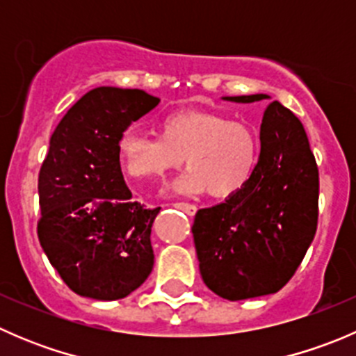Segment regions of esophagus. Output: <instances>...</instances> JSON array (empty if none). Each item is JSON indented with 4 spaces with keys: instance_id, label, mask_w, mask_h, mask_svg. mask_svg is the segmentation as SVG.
Listing matches in <instances>:
<instances>
[{
    "instance_id": "esophagus-1",
    "label": "esophagus",
    "mask_w": 356,
    "mask_h": 356,
    "mask_svg": "<svg viewBox=\"0 0 356 356\" xmlns=\"http://www.w3.org/2000/svg\"><path fill=\"white\" fill-rule=\"evenodd\" d=\"M174 207L179 208V210L186 211L188 215H195L196 213V207H195V204H191V203H174Z\"/></svg>"
}]
</instances>
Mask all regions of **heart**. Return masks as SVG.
I'll return each instance as SVG.
<instances>
[{
  "label": "heart",
  "mask_w": 356,
  "mask_h": 356,
  "mask_svg": "<svg viewBox=\"0 0 356 356\" xmlns=\"http://www.w3.org/2000/svg\"><path fill=\"white\" fill-rule=\"evenodd\" d=\"M260 136L246 120L218 111H175L158 124V138L127 131L118 141V160L136 181H161L168 172L189 168L172 189L208 191L215 200L232 198L253 179L260 161Z\"/></svg>",
  "instance_id": "1"
}]
</instances>
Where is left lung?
<instances>
[{"label": "left lung", "mask_w": 356, "mask_h": 356, "mask_svg": "<svg viewBox=\"0 0 356 356\" xmlns=\"http://www.w3.org/2000/svg\"><path fill=\"white\" fill-rule=\"evenodd\" d=\"M260 143V161L250 184L224 203L196 211L191 227L201 277L224 300H248L284 288L317 231L318 168L301 122L279 102L268 103Z\"/></svg>", "instance_id": "8db88e82"}]
</instances>
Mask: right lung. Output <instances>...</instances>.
Masks as SVG:
<instances>
[{
  "instance_id": "1",
  "label": "right lung",
  "mask_w": 356,
  "mask_h": 356,
  "mask_svg": "<svg viewBox=\"0 0 356 356\" xmlns=\"http://www.w3.org/2000/svg\"><path fill=\"white\" fill-rule=\"evenodd\" d=\"M160 99L141 89L96 88L60 120L39 170L38 238L63 282L92 300H120L152 274L160 208L132 201L118 160L129 125Z\"/></svg>"
}]
</instances>
